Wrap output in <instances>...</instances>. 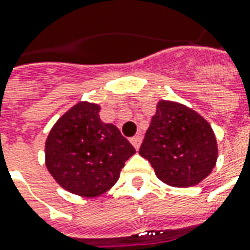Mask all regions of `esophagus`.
Returning a JSON list of instances; mask_svg holds the SVG:
<instances>
[{"mask_svg": "<svg viewBox=\"0 0 250 250\" xmlns=\"http://www.w3.org/2000/svg\"><path fill=\"white\" fill-rule=\"evenodd\" d=\"M131 143L134 145V147L135 149H139V146H141V143H142V135L141 134H138V135H135V137L131 138Z\"/></svg>", "mask_w": 250, "mask_h": 250, "instance_id": "obj_1", "label": "esophagus"}]
</instances>
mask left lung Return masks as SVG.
<instances>
[{
  "label": "left lung",
  "instance_id": "obj_1",
  "mask_svg": "<svg viewBox=\"0 0 250 250\" xmlns=\"http://www.w3.org/2000/svg\"><path fill=\"white\" fill-rule=\"evenodd\" d=\"M139 154L165 184L187 188L215 167L218 147L211 125L189 108L162 100L157 105Z\"/></svg>",
  "mask_w": 250,
  "mask_h": 250
}]
</instances>
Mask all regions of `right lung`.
Returning <instances> with one entry per match:
<instances>
[{"instance_id": "1", "label": "right lung", "mask_w": 250, "mask_h": 250, "mask_svg": "<svg viewBox=\"0 0 250 250\" xmlns=\"http://www.w3.org/2000/svg\"><path fill=\"white\" fill-rule=\"evenodd\" d=\"M99 112L96 104H77L55 123L46 142L52 177L66 191L88 198L108 191L135 153L119 128L103 123Z\"/></svg>"}]
</instances>
